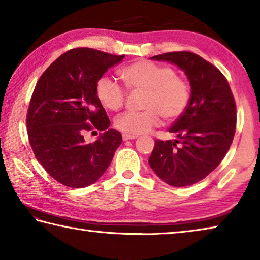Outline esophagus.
I'll list each match as a JSON object with an SVG mask.
<instances>
[{"mask_svg": "<svg viewBox=\"0 0 260 260\" xmlns=\"http://www.w3.org/2000/svg\"><path fill=\"white\" fill-rule=\"evenodd\" d=\"M138 138V135H133V134H127V133H124L122 134V140L124 141H128V140H134Z\"/></svg>", "mask_w": 260, "mask_h": 260, "instance_id": "34e87169", "label": "esophagus"}]
</instances>
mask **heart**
Listing matches in <instances>:
<instances>
[{"mask_svg": "<svg viewBox=\"0 0 260 260\" xmlns=\"http://www.w3.org/2000/svg\"><path fill=\"white\" fill-rule=\"evenodd\" d=\"M120 76L129 89L144 91V110L124 112L114 120V126L124 133H147L160 125L161 117L173 121L186 111L191 95L190 83L173 68L139 60L121 69ZM96 95L104 108L118 111L124 107L127 91L119 82L102 77L96 83Z\"/></svg>", "mask_w": 260, "mask_h": 260, "instance_id": "obj_1", "label": "heart"}]
</instances>
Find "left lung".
<instances>
[{
    "mask_svg": "<svg viewBox=\"0 0 260 260\" xmlns=\"http://www.w3.org/2000/svg\"><path fill=\"white\" fill-rule=\"evenodd\" d=\"M151 58L183 70L191 95L186 111L169 128L177 139L157 140L149 165L170 186H190L208 177L230 150L236 129L234 96L225 76L193 52H166Z\"/></svg>",
    "mask_w": 260,
    "mask_h": 260,
    "instance_id": "1",
    "label": "left lung"
}]
</instances>
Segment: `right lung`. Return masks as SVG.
Wrapping results in <instances>:
<instances>
[{"mask_svg":"<svg viewBox=\"0 0 260 260\" xmlns=\"http://www.w3.org/2000/svg\"><path fill=\"white\" fill-rule=\"evenodd\" d=\"M125 55L74 48L49 65L29 101L26 127L35 158L56 181L85 188L102 177L122 142L108 129L110 119L96 95V83ZM104 130L93 144L83 134Z\"/></svg>","mask_w":260,"mask_h":260,"instance_id":"1","label":"right lung"}]
</instances>
